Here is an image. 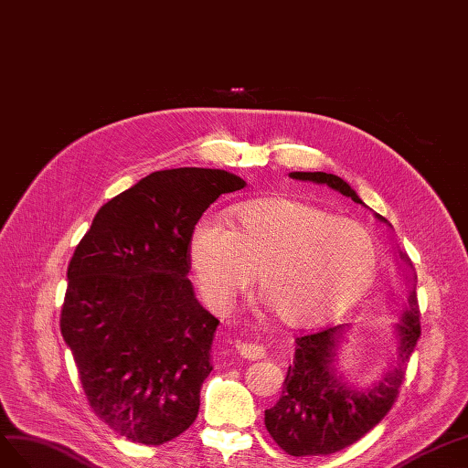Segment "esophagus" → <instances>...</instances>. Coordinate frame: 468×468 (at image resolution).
<instances>
[{
  "mask_svg": "<svg viewBox=\"0 0 468 468\" xmlns=\"http://www.w3.org/2000/svg\"><path fill=\"white\" fill-rule=\"evenodd\" d=\"M235 351L241 355L243 358L247 360H259L264 356V346L262 345H257V343H235Z\"/></svg>",
  "mask_w": 468,
  "mask_h": 468,
  "instance_id": "obj_1",
  "label": "esophagus"
}]
</instances>
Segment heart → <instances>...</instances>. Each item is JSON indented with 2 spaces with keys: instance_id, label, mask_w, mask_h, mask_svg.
Here are the masks:
<instances>
[{
  "instance_id": "b5f03b06",
  "label": "heart",
  "mask_w": 468,
  "mask_h": 468,
  "mask_svg": "<svg viewBox=\"0 0 468 468\" xmlns=\"http://www.w3.org/2000/svg\"><path fill=\"white\" fill-rule=\"evenodd\" d=\"M188 257L213 308L229 303L257 272L276 317L296 327L351 310L378 269V245L365 225L284 197L235 207L231 227L216 216L202 218Z\"/></svg>"
}]
</instances>
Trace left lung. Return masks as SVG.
<instances>
[{"label": "left lung", "instance_id": "8db88e82", "mask_svg": "<svg viewBox=\"0 0 468 468\" xmlns=\"http://www.w3.org/2000/svg\"><path fill=\"white\" fill-rule=\"evenodd\" d=\"M290 178L325 184L355 204L363 199L343 178L327 172H290ZM377 218L384 223L382 216ZM390 225V223H388ZM399 259L408 269L410 293L399 324L394 325L396 360L382 380L370 388L356 390L337 372V349L351 325H337L296 339V355L288 367L282 396L264 411V425L271 437L292 457L331 455L356 443L378 425L396 402L404 382L408 360L421 335L416 298L418 276L406 252Z\"/></svg>", "mask_w": 468, "mask_h": 468}]
</instances>
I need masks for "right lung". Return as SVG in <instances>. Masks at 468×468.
I'll return each instance as SVG.
<instances>
[{"instance_id":"add662e5","label":"right lung","mask_w":468,"mask_h":468,"mask_svg":"<svg viewBox=\"0 0 468 468\" xmlns=\"http://www.w3.org/2000/svg\"><path fill=\"white\" fill-rule=\"evenodd\" d=\"M247 182L218 168L158 170L103 204L69 264L60 333L96 416L163 445L197 418L219 322L188 280L194 225Z\"/></svg>"}]
</instances>
